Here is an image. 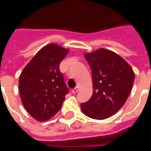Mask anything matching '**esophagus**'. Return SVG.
I'll return each mask as SVG.
<instances>
[{"label":"esophagus","instance_id":"34e87169","mask_svg":"<svg viewBox=\"0 0 151 151\" xmlns=\"http://www.w3.org/2000/svg\"><path fill=\"white\" fill-rule=\"evenodd\" d=\"M78 90H79V87H78V86H76L75 88L72 89V93H78Z\"/></svg>","mask_w":151,"mask_h":151}]
</instances>
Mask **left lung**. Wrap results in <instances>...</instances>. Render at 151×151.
I'll list each match as a JSON object with an SVG mask.
<instances>
[{
  "label": "left lung",
  "instance_id": "obj_1",
  "mask_svg": "<svg viewBox=\"0 0 151 151\" xmlns=\"http://www.w3.org/2000/svg\"><path fill=\"white\" fill-rule=\"evenodd\" d=\"M92 70L93 96L81 104L87 116L104 119L121 109L132 91L134 71L123 58L111 50L101 48L85 54Z\"/></svg>",
  "mask_w": 151,
  "mask_h": 151
}]
</instances>
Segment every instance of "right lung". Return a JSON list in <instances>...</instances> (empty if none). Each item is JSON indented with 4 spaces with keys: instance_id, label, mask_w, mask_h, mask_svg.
Listing matches in <instances>:
<instances>
[{
    "instance_id": "right-lung-1",
    "label": "right lung",
    "mask_w": 151,
    "mask_h": 151,
    "mask_svg": "<svg viewBox=\"0 0 151 151\" xmlns=\"http://www.w3.org/2000/svg\"><path fill=\"white\" fill-rule=\"evenodd\" d=\"M68 49L50 43L39 50L19 76L23 105L33 118L46 121L59 111L69 93L59 65Z\"/></svg>"
}]
</instances>
